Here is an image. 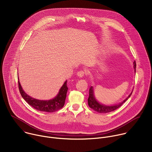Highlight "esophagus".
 Wrapping results in <instances>:
<instances>
[{
	"label": "esophagus",
	"mask_w": 152,
	"mask_h": 152,
	"mask_svg": "<svg viewBox=\"0 0 152 152\" xmlns=\"http://www.w3.org/2000/svg\"><path fill=\"white\" fill-rule=\"evenodd\" d=\"M85 72L82 70L81 71H79L77 73V76L79 77H83L84 76H85Z\"/></svg>",
	"instance_id": "obj_1"
}]
</instances>
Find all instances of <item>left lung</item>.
I'll use <instances>...</instances> for the list:
<instances>
[{
    "mask_svg": "<svg viewBox=\"0 0 152 152\" xmlns=\"http://www.w3.org/2000/svg\"><path fill=\"white\" fill-rule=\"evenodd\" d=\"M134 68L135 69V72H136V62L135 61L134 62ZM132 94V91L131 93L129 95V96L124 100L122 102L115 104V105H112V106H106L104 105L103 104H100L99 102L97 101L94 95V90H93V87L91 86L90 90H89V97L88 99V106L90 107H91V109L94 110L95 111L99 113H110L112 112L117 109L119 107H120L130 97H131V94Z\"/></svg>",
    "mask_w": 152,
    "mask_h": 152,
    "instance_id": "8db88e82",
    "label": "left lung"
}]
</instances>
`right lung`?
Returning a JSON list of instances; mask_svg holds the SVG:
<instances>
[{
    "label": "right lung",
    "instance_id": "right-lung-1",
    "mask_svg": "<svg viewBox=\"0 0 152 152\" xmlns=\"http://www.w3.org/2000/svg\"><path fill=\"white\" fill-rule=\"evenodd\" d=\"M18 82L19 91L21 96L29 105L35 108V110L40 111L53 113L61 109L64 106L68 90L67 85V80L61 86L57 96L53 99L49 100H38L31 97L23 91L19 80Z\"/></svg>",
    "mask_w": 152,
    "mask_h": 152
}]
</instances>
